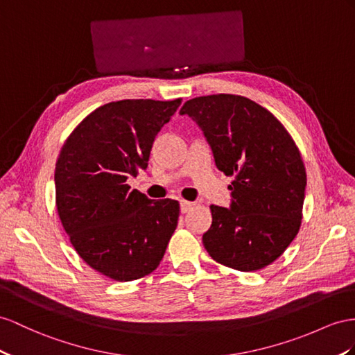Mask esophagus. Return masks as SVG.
I'll list each match as a JSON object with an SVG mask.
<instances>
[{"label":"esophagus","instance_id":"1","mask_svg":"<svg viewBox=\"0 0 355 355\" xmlns=\"http://www.w3.org/2000/svg\"><path fill=\"white\" fill-rule=\"evenodd\" d=\"M195 205V202H190V201H180V208H181V213H187L190 208Z\"/></svg>","mask_w":355,"mask_h":355}]
</instances>
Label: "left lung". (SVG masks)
I'll return each mask as SVG.
<instances>
[{
    "label": "left lung",
    "instance_id": "8db88e82",
    "mask_svg": "<svg viewBox=\"0 0 355 355\" xmlns=\"http://www.w3.org/2000/svg\"><path fill=\"white\" fill-rule=\"evenodd\" d=\"M180 114L193 118L216 166L234 177L231 208L210 205L213 222L202 235L208 255L239 271L270 266L303 219L306 168L293 136L268 109L243 96L195 97Z\"/></svg>",
    "mask_w": 355,
    "mask_h": 355
}]
</instances>
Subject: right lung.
Instances as JSON below:
<instances>
[{
  "label": "right lung",
  "mask_w": 355,
  "mask_h": 355,
  "mask_svg": "<svg viewBox=\"0 0 355 355\" xmlns=\"http://www.w3.org/2000/svg\"><path fill=\"white\" fill-rule=\"evenodd\" d=\"M181 98H127L87 115L69 135L55 163V204L78 255L116 282L156 270L174 234L180 204L153 201L127 178L148 165L154 138Z\"/></svg>",
  "instance_id": "right-lung-1"
}]
</instances>
